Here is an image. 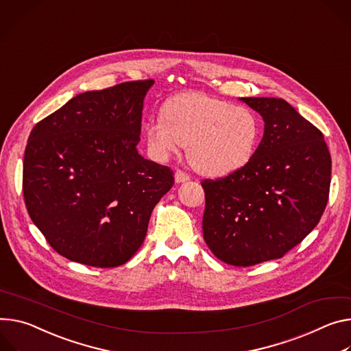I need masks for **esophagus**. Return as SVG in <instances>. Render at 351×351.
Masks as SVG:
<instances>
[{
	"mask_svg": "<svg viewBox=\"0 0 351 351\" xmlns=\"http://www.w3.org/2000/svg\"><path fill=\"white\" fill-rule=\"evenodd\" d=\"M189 179H190V176H189L186 172H183V171L178 169V171L175 172V180H176V183H183V182H187Z\"/></svg>",
	"mask_w": 351,
	"mask_h": 351,
	"instance_id": "1",
	"label": "esophagus"
}]
</instances>
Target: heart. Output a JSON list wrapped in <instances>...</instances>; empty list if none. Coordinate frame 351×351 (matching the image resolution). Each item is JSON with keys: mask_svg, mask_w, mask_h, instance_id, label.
<instances>
[{"mask_svg": "<svg viewBox=\"0 0 351 351\" xmlns=\"http://www.w3.org/2000/svg\"><path fill=\"white\" fill-rule=\"evenodd\" d=\"M161 119L145 124V138L161 159L187 145L192 167L206 176H226L247 164L256 148L259 123L241 105L200 92H182L168 99Z\"/></svg>", "mask_w": 351, "mask_h": 351, "instance_id": "1", "label": "heart"}]
</instances>
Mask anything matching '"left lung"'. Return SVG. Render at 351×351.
Wrapping results in <instances>:
<instances>
[{
	"instance_id": "left-lung-1",
	"label": "left lung",
	"mask_w": 351,
	"mask_h": 351,
	"mask_svg": "<svg viewBox=\"0 0 351 351\" xmlns=\"http://www.w3.org/2000/svg\"><path fill=\"white\" fill-rule=\"evenodd\" d=\"M265 121L241 169L206 179L203 237L215 258L238 267L280 259L319 222L332 159L321 130L278 98H241Z\"/></svg>"
}]
</instances>
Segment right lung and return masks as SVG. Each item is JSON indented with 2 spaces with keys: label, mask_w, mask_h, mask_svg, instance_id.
<instances>
[{
  "label": "right lung",
  "mask_w": 351,
  "mask_h": 351,
  "mask_svg": "<svg viewBox=\"0 0 351 351\" xmlns=\"http://www.w3.org/2000/svg\"><path fill=\"white\" fill-rule=\"evenodd\" d=\"M152 80L77 95L30 132L23 197L49 245L73 262L117 267L133 258L171 168L137 151Z\"/></svg>",
  "instance_id": "add662e5"
}]
</instances>
